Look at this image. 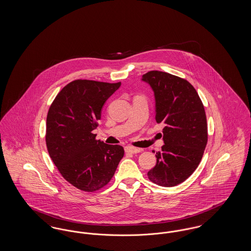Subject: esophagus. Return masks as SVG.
Here are the masks:
<instances>
[{
    "label": "esophagus",
    "mask_w": 251,
    "mask_h": 251,
    "mask_svg": "<svg viewBox=\"0 0 251 251\" xmlns=\"http://www.w3.org/2000/svg\"><path fill=\"white\" fill-rule=\"evenodd\" d=\"M125 151H126V152H128V153L134 154V153L141 152V151H142V150H141V149H138V148L131 147V146H127V147H125Z\"/></svg>",
    "instance_id": "esophagus-1"
}]
</instances>
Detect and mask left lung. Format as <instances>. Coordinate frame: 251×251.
<instances>
[{
	"label": "left lung",
	"mask_w": 251,
	"mask_h": 251,
	"mask_svg": "<svg viewBox=\"0 0 251 251\" xmlns=\"http://www.w3.org/2000/svg\"><path fill=\"white\" fill-rule=\"evenodd\" d=\"M155 99V120L163 123L162 151L156 153L150 180L172 187L184 181L201 161L207 145V120L202 102L189 82L167 72L151 71L141 79Z\"/></svg>",
	"instance_id": "1"
}]
</instances>
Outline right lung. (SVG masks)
I'll use <instances>...</instances> for the list:
<instances>
[{
	"label": "right lung",
	"instance_id": "obj_1",
	"mask_svg": "<svg viewBox=\"0 0 251 251\" xmlns=\"http://www.w3.org/2000/svg\"><path fill=\"white\" fill-rule=\"evenodd\" d=\"M121 85L89 80L67 84L49 109L46 144L64 179L76 188L97 191L114 176L124 150L96 140L92 131L108 99Z\"/></svg>",
	"mask_w": 251,
	"mask_h": 251
}]
</instances>
